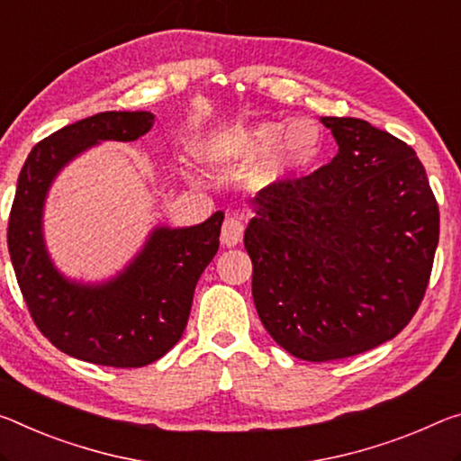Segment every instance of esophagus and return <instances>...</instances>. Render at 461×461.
<instances>
[{
	"mask_svg": "<svg viewBox=\"0 0 461 461\" xmlns=\"http://www.w3.org/2000/svg\"><path fill=\"white\" fill-rule=\"evenodd\" d=\"M242 236H244L242 219L236 217V215L225 217V221L221 225V242L225 246H236V244L242 242Z\"/></svg>",
	"mask_w": 461,
	"mask_h": 461,
	"instance_id": "esophagus-1",
	"label": "esophagus"
}]
</instances>
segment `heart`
Listing matches in <instances>:
<instances>
[{
    "mask_svg": "<svg viewBox=\"0 0 461 461\" xmlns=\"http://www.w3.org/2000/svg\"><path fill=\"white\" fill-rule=\"evenodd\" d=\"M303 127V122H294L289 129L285 131L281 137H276V143L275 127L265 125L252 131H238L231 135H221L213 139L207 145V153L219 158H252L257 153L267 149V145L272 142L274 148L268 150V172L279 174L291 167H297L302 164H308L316 153V148H299L295 145L294 137L299 129ZM303 141V139H302Z\"/></svg>",
    "mask_w": 461,
    "mask_h": 461,
    "instance_id": "b5f03b06",
    "label": "heart"
}]
</instances>
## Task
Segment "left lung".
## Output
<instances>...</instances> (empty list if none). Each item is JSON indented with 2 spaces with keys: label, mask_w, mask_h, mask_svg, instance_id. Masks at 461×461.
I'll use <instances>...</instances> for the list:
<instances>
[{
  "label": "left lung",
  "mask_w": 461,
  "mask_h": 461,
  "mask_svg": "<svg viewBox=\"0 0 461 461\" xmlns=\"http://www.w3.org/2000/svg\"><path fill=\"white\" fill-rule=\"evenodd\" d=\"M322 122L339 143L332 162L265 188L244 233L262 326L318 363L404 330L439 244V204L411 145L361 119Z\"/></svg>",
  "instance_id": "left-lung-1"
}]
</instances>
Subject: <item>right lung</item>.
I'll list each match as a JSON object with an SVG mask.
<instances>
[{
    "instance_id": "obj_1",
    "label": "right lung",
    "mask_w": 461,
    "mask_h": 461,
    "mask_svg": "<svg viewBox=\"0 0 461 461\" xmlns=\"http://www.w3.org/2000/svg\"><path fill=\"white\" fill-rule=\"evenodd\" d=\"M151 113H100L39 141L22 166L7 219V250L22 297L42 336L65 355L106 367H143L185 332L194 287L217 254L223 213L194 228L153 231L119 279L100 287L68 283L50 265L41 233L42 203L55 174L98 141H135Z\"/></svg>"
}]
</instances>
